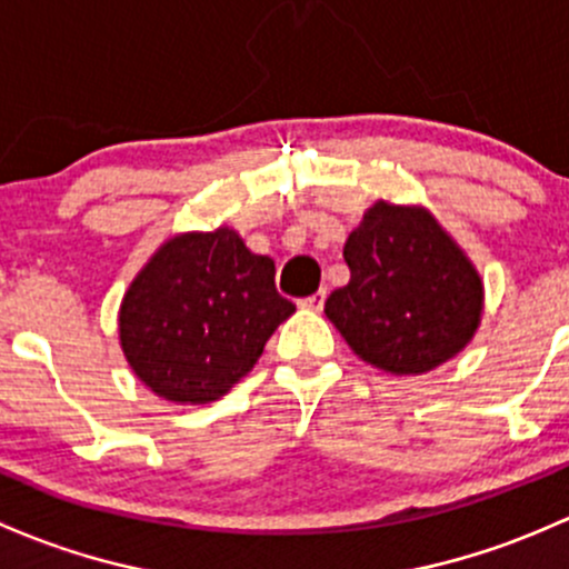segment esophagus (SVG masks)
I'll return each instance as SVG.
<instances>
[{
    "instance_id": "obj_1",
    "label": "esophagus",
    "mask_w": 569,
    "mask_h": 569,
    "mask_svg": "<svg viewBox=\"0 0 569 569\" xmlns=\"http://www.w3.org/2000/svg\"><path fill=\"white\" fill-rule=\"evenodd\" d=\"M323 303H326V290H318V292H312V296L301 298V301H298V307L309 309V312H320V309H323Z\"/></svg>"
}]
</instances>
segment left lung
<instances>
[{"mask_svg": "<svg viewBox=\"0 0 569 569\" xmlns=\"http://www.w3.org/2000/svg\"><path fill=\"white\" fill-rule=\"evenodd\" d=\"M350 282L326 301L359 359L421 375L455 359L482 318V279L436 216L378 199L345 241Z\"/></svg>", "mask_w": 569, "mask_h": 569, "instance_id": "1", "label": "left lung"}]
</instances>
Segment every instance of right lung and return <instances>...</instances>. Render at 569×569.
I'll use <instances>...</instances> for the list:
<instances>
[{
  "mask_svg": "<svg viewBox=\"0 0 569 569\" xmlns=\"http://www.w3.org/2000/svg\"><path fill=\"white\" fill-rule=\"evenodd\" d=\"M271 257L230 227L169 238L120 303V345L158 397L204 406L243 378L296 303L279 296Z\"/></svg>",
  "mask_w": 569,
  "mask_h": 569,
  "instance_id": "obj_1",
  "label": "right lung"
}]
</instances>
